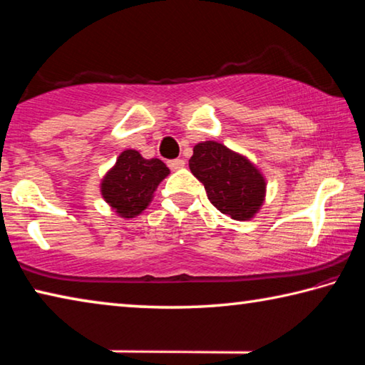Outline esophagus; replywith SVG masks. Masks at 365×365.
Returning <instances> with one entry per match:
<instances>
[{"label": "esophagus", "instance_id": "esophagus-1", "mask_svg": "<svg viewBox=\"0 0 365 365\" xmlns=\"http://www.w3.org/2000/svg\"><path fill=\"white\" fill-rule=\"evenodd\" d=\"M168 165H169L172 170H178V169H182L183 165H185V160L183 159H172V160H169Z\"/></svg>", "mask_w": 365, "mask_h": 365}]
</instances>
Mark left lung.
Masks as SVG:
<instances>
[{
    "label": "left lung",
    "instance_id": "1",
    "mask_svg": "<svg viewBox=\"0 0 365 365\" xmlns=\"http://www.w3.org/2000/svg\"><path fill=\"white\" fill-rule=\"evenodd\" d=\"M190 170L205 185L209 201L235 220H250L265 197V178L250 159L217 141L193 148Z\"/></svg>",
    "mask_w": 365,
    "mask_h": 365
}]
</instances>
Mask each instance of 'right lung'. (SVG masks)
<instances>
[{
  "mask_svg": "<svg viewBox=\"0 0 365 365\" xmlns=\"http://www.w3.org/2000/svg\"><path fill=\"white\" fill-rule=\"evenodd\" d=\"M169 172L160 159H145L138 151L125 150L104 175L101 195L120 217L132 219L148 207Z\"/></svg>",
  "mask_w": 365,
  "mask_h": 365,
  "instance_id": "1",
  "label": "right lung"
}]
</instances>
